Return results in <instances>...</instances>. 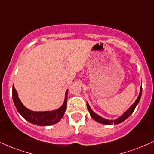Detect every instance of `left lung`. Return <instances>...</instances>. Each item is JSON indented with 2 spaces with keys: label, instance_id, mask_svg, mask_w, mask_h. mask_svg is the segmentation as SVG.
Segmentation results:
<instances>
[{
  "label": "left lung",
  "instance_id": "obj_1",
  "mask_svg": "<svg viewBox=\"0 0 154 154\" xmlns=\"http://www.w3.org/2000/svg\"><path fill=\"white\" fill-rule=\"evenodd\" d=\"M141 95H142V87H140L139 95H138V97H137L136 100L134 102V103H133V104L131 105V106L129 107V108L128 109V110L125 111L123 114H122L120 117H118V118H116V119L115 120L105 119V118L98 116L97 114H96L95 112L92 110L91 107H90V105L88 104V103H87V107H88V111L90 112V116H91V117L93 118L95 121H97L98 123H102V124H105V125H112V124H114V125H117V124L122 123V122H123L124 120H126L127 118L133 113V112L134 111L135 108H136V107L137 106V105H138V103H139L140 97H141Z\"/></svg>",
  "mask_w": 154,
  "mask_h": 154
}]
</instances>
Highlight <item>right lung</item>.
<instances>
[{
    "label": "right lung",
    "mask_w": 154,
    "mask_h": 154,
    "mask_svg": "<svg viewBox=\"0 0 154 154\" xmlns=\"http://www.w3.org/2000/svg\"><path fill=\"white\" fill-rule=\"evenodd\" d=\"M68 90L65 92L64 101L60 107L54 110L43 111V112H36L28 109L22 104L21 101L18 98V92L14 87H13L12 97L14 105L17 109L18 112L24 119L29 123L40 126H47L55 124L62 119L66 109V103H67Z\"/></svg>",
    "instance_id": "obj_1"
}]
</instances>
